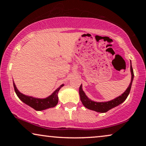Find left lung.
<instances>
[{
	"instance_id": "obj_1",
	"label": "left lung",
	"mask_w": 146,
	"mask_h": 146,
	"mask_svg": "<svg viewBox=\"0 0 146 146\" xmlns=\"http://www.w3.org/2000/svg\"><path fill=\"white\" fill-rule=\"evenodd\" d=\"M130 71L131 74V82L129 84V86L127 87L124 92H123L121 96H119L118 97L115 98L113 100H111L110 101L104 102H98L93 101L88 98V97L86 95L84 92L82 90V85L81 84L79 88V94L80 97V100L82 103V104L86 108L91 110L97 111V112L100 113H105L108 111L110 110L113 108L123 103L125 100H126L127 97L128 96L129 92H130L131 84H132V82L133 80V71L132 66H131V63L130 61Z\"/></svg>"
}]
</instances>
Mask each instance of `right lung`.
<instances>
[{"instance_id":"1","label":"right lung","mask_w":146,"mask_h":146,"mask_svg":"<svg viewBox=\"0 0 146 146\" xmlns=\"http://www.w3.org/2000/svg\"><path fill=\"white\" fill-rule=\"evenodd\" d=\"M13 86L17 96L19 98V99L22 102H23L26 104L33 108L36 110L42 111L48 108H50L55 107L57 105L58 102V93L60 89L62 86H64V84L60 86L50 96L46 98H37L23 94V93L20 92L19 90L17 89L14 81Z\"/></svg>"}]
</instances>
